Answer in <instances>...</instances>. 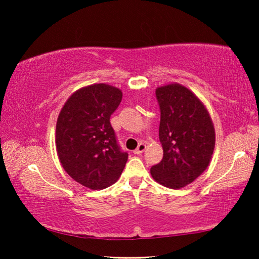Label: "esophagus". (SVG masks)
I'll return each instance as SVG.
<instances>
[{
    "label": "esophagus",
    "mask_w": 259,
    "mask_h": 259,
    "mask_svg": "<svg viewBox=\"0 0 259 259\" xmlns=\"http://www.w3.org/2000/svg\"><path fill=\"white\" fill-rule=\"evenodd\" d=\"M145 148H146V145L144 143H140L139 145H138V147L136 148V150L134 151V153L135 154H142V153L145 151Z\"/></svg>",
    "instance_id": "obj_1"
}]
</instances>
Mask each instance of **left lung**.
<instances>
[{
  "mask_svg": "<svg viewBox=\"0 0 259 259\" xmlns=\"http://www.w3.org/2000/svg\"><path fill=\"white\" fill-rule=\"evenodd\" d=\"M160 107L159 138L163 148L152 177L169 188H182L202 174L211 160L214 129L204 105L177 83L157 88Z\"/></svg>",
  "mask_w": 259,
  "mask_h": 259,
  "instance_id": "obj_1",
  "label": "left lung"
}]
</instances>
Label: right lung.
Segmentation results:
<instances>
[{"label": "right lung", "mask_w": 259, "mask_h": 259, "mask_svg": "<svg viewBox=\"0 0 259 259\" xmlns=\"http://www.w3.org/2000/svg\"><path fill=\"white\" fill-rule=\"evenodd\" d=\"M121 100L117 88L93 84L74 93L58 116L56 146L60 163L74 181L91 190L115 183L128 160L109 122Z\"/></svg>", "instance_id": "add662e5"}]
</instances>
